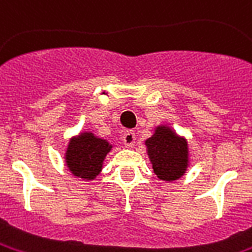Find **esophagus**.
Instances as JSON below:
<instances>
[{
  "label": "esophagus",
  "instance_id": "1",
  "mask_svg": "<svg viewBox=\"0 0 252 252\" xmlns=\"http://www.w3.org/2000/svg\"><path fill=\"white\" fill-rule=\"evenodd\" d=\"M135 140H136V136H135V132H126L124 135H123V141H124V144L126 147L128 148H132L133 145H135Z\"/></svg>",
  "mask_w": 252,
  "mask_h": 252
}]
</instances>
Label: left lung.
Segmentation results:
<instances>
[{"label": "left lung", "mask_w": 252, "mask_h": 252, "mask_svg": "<svg viewBox=\"0 0 252 252\" xmlns=\"http://www.w3.org/2000/svg\"><path fill=\"white\" fill-rule=\"evenodd\" d=\"M154 172L165 182L182 178L188 167V145L169 126H160L145 140Z\"/></svg>", "instance_id": "left-lung-1"}]
</instances>
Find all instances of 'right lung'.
Segmentation results:
<instances>
[{
	"label": "right lung",
	"mask_w": 252,
	"mask_h": 252,
	"mask_svg": "<svg viewBox=\"0 0 252 252\" xmlns=\"http://www.w3.org/2000/svg\"><path fill=\"white\" fill-rule=\"evenodd\" d=\"M112 145L91 132H84L69 141L65 161L70 172L77 178L93 180L101 172L102 161Z\"/></svg>",
	"instance_id": "right-lung-1"
}]
</instances>
